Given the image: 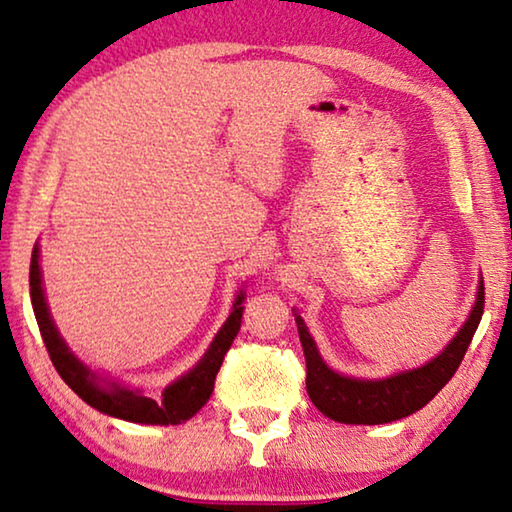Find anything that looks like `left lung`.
I'll return each mask as SVG.
<instances>
[{
	"label": "left lung",
	"instance_id": "obj_1",
	"mask_svg": "<svg viewBox=\"0 0 512 512\" xmlns=\"http://www.w3.org/2000/svg\"><path fill=\"white\" fill-rule=\"evenodd\" d=\"M482 308H485V285H482L480 276L475 304L455 338L427 364L392 373L387 378H355L331 369L322 359L304 318L297 308H292L306 357L308 397L322 415L343 424H387L413 415L415 410L427 406L443 390L445 383L455 376L475 329L480 325Z\"/></svg>",
	"mask_w": 512,
	"mask_h": 512
}]
</instances>
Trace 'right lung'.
<instances>
[{"label":"right lung","mask_w":512,"mask_h":512,"mask_svg":"<svg viewBox=\"0 0 512 512\" xmlns=\"http://www.w3.org/2000/svg\"><path fill=\"white\" fill-rule=\"evenodd\" d=\"M39 246L32 250V264H30V297L32 308L37 315V325L41 329L43 343L50 355V362L60 373L64 383L74 390L88 406H92L99 413L118 417V420L139 422V424H181L190 420L201 410V406L211 399L215 376H218L222 359H225L227 350L232 348L236 334L241 329V315H243V301H246V292L239 290L234 299L232 313L220 327L218 334L208 345L204 357L192 366L190 371L176 378L174 383L164 387L160 399H150L141 390H132L115 380H106L90 369L88 364L81 362L64 338L57 331L53 318H50V308L46 301V292H43V276L39 264Z\"/></svg>","instance_id":"obj_1"}]
</instances>
